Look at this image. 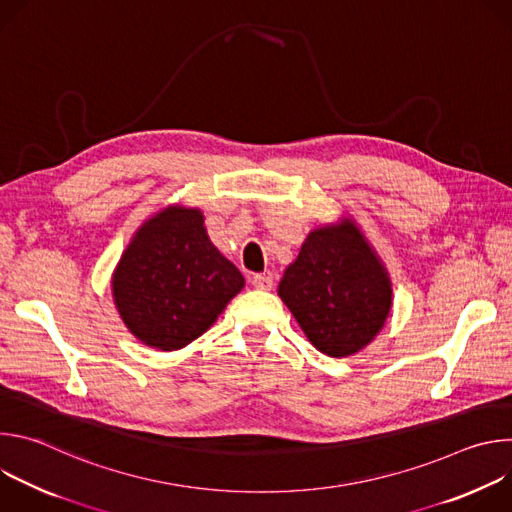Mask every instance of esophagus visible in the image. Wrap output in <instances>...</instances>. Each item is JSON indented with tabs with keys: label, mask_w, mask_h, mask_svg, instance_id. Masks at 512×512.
Segmentation results:
<instances>
[{
	"label": "esophagus",
	"mask_w": 512,
	"mask_h": 512,
	"mask_svg": "<svg viewBox=\"0 0 512 512\" xmlns=\"http://www.w3.org/2000/svg\"><path fill=\"white\" fill-rule=\"evenodd\" d=\"M251 283L257 289H271L273 287V277L269 273H257V275L251 277Z\"/></svg>",
	"instance_id": "esophagus-1"
}]
</instances>
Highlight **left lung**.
I'll return each mask as SVG.
<instances>
[{
	"mask_svg": "<svg viewBox=\"0 0 512 512\" xmlns=\"http://www.w3.org/2000/svg\"><path fill=\"white\" fill-rule=\"evenodd\" d=\"M308 340L328 356L367 346L391 312V279L356 225L342 221L308 235L277 289Z\"/></svg>",
	"mask_w": 512,
	"mask_h": 512,
	"instance_id": "1",
	"label": "left lung"
}]
</instances>
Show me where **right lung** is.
Wrapping results in <instances>:
<instances>
[{"instance_id": "obj_1", "label": "right lung", "mask_w": 512, "mask_h": 512, "mask_svg": "<svg viewBox=\"0 0 512 512\" xmlns=\"http://www.w3.org/2000/svg\"><path fill=\"white\" fill-rule=\"evenodd\" d=\"M243 285L241 271L210 243L202 212L168 206L121 255L113 298L137 340L178 350L204 334Z\"/></svg>"}]
</instances>
